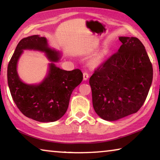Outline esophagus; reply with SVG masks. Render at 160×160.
Segmentation results:
<instances>
[{"label": "esophagus", "instance_id": "1", "mask_svg": "<svg viewBox=\"0 0 160 160\" xmlns=\"http://www.w3.org/2000/svg\"><path fill=\"white\" fill-rule=\"evenodd\" d=\"M88 78H89V75L88 74V72H83V80H87Z\"/></svg>", "mask_w": 160, "mask_h": 160}]
</instances>
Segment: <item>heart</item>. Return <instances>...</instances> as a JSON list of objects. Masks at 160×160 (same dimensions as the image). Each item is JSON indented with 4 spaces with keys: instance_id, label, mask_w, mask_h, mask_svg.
Listing matches in <instances>:
<instances>
[{
    "instance_id": "b5f03b06",
    "label": "heart",
    "mask_w": 160,
    "mask_h": 160,
    "mask_svg": "<svg viewBox=\"0 0 160 160\" xmlns=\"http://www.w3.org/2000/svg\"><path fill=\"white\" fill-rule=\"evenodd\" d=\"M103 55L102 54L97 55L92 58L90 61V65L92 68H96L102 65L103 62Z\"/></svg>"
}]
</instances>
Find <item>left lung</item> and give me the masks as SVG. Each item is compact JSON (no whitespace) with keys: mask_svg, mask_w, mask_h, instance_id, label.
Returning a JSON list of instances; mask_svg holds the SVG:
<instances>
[{"mask_svg":"<svg viewBox=\"0 0 160 160\" xmlns=\"http://www.w3.org/2000/svg\"><path fill=\"white\" fill-rule=\"evenodd\" d=\"M122 45L90 78L93 108L116 121L138 112L148 95L153 69L145 48L135 37H119Z\"/></svg>","mask_w":160,"mask_h":160,"instance_id":"1","label":"left lung"}]
</instances>
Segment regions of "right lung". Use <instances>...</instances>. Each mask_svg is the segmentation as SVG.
I'll list each match as a JSON object with an SVG mask.
<instances>
[{
  "label": "right lung",
  "instance_id": "1",
  "mask_svg": "<svg viewBox=\"0 0 160 160\" xmlns=\"http://www.w3.org/2000/svg\"><path fill=\"white\" fill-rule=\"evenodd\" d=\"M43 52L50 61L47 74L38 84H28L19 78L17 62L23 50ZM62 53L49 46L48 40L38 35L18 42L7 71L8 84L12 100L25 116L40 122L57 121L65 115L73 90L83 79L79 69L67 71L57 67Z\"/></svg>",
  "mask_w": 160,
  "mask_h": 160
}]
</instances>
